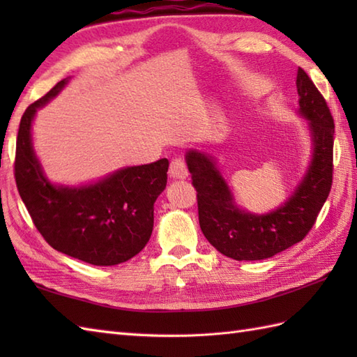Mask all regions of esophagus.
Segmentation results:
<instances>
[{"instance_id": "obj_1", "label": "esophagus", "mask_w": 357, "mask_h": 357, "mask_svg": "<svg viewBox=\"0 0 357 357\" xmlns=\"http://www.w3.org/2000/svg\"><path fill=\"white\" fill-rule=\"evenodd\" d=\"M169 174L170 178L173 179H185L188 176V170H187V165L181 158L173 159L170 162V169H169Z\"/></svg>"}]
</instances>
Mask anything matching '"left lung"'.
<instances>
[{"label": "left lung", "mask_w": 357, "mask_h": 357, "mask_svg": "<svg viewBox=\"0 0 357 357\" xmlns=\"http://www.w3.org/2000/svg\"><path fill=\"white\" fill-rule=\"evenodd\" d=\"M299 113L308 121L313 155L305 176L282 206L270 213L241 210L215 158L188 150L185 161L198 192L199 225L204 236L219 253L236 261H261L284 252L307 236L328 198L333 183L335 123L327 102L308 75L296 78Z\"/></svg>", "instance_id": "1"}]
</instances>
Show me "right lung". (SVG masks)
<instances>
[{"instance_id":"add662e5","label":"right lung","mask_w":357,"mask_h":357,"mask_svg":"<svg viewBox=\"0 0 357 357\" xmlns=\"http://www.w3.org/2000/svg\"><path fill=\"white\" fill-rule=\"evenodd\" d=\"M59 81L21 118L15 181L35 227L58 252L92 265H116L146 247L153 230V204L167 184L169 161L126 167L93 184L55 185L45 178L32 144L36 110L53 100Z\"/></svg>"}]
</instances>
